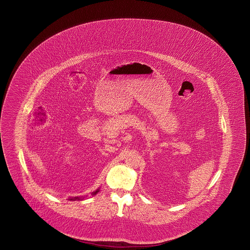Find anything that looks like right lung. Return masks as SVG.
Returning a JSON list of instances; mask_svg holds the SVG:
<instances>
[{"label": "right lung", "mask_w": 250, "mask_h": 250, "mask_svg": "<svg viewBox=\"0 0 250 250\" xmlns=\"http://www.w3.org/2000/svg\"><path fill=\"white\" fill-rule=\"evenodd\" d=\"M100 191V188L98 189L97 190H95V191H93L92 192V195H96L98 192ZM83 197H73V198H69L70 201H75V200H83Z\"/></svg>", "instance_id": "1"}]
</instances>
